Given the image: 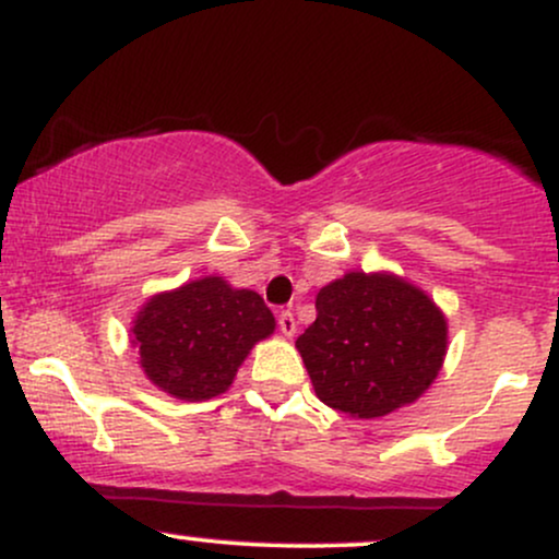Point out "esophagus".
<instances>
[{
  "label": "esophagus",
  "instance_id": "1",
  "mask_svg": "<svg viewBox=\"0 0 559 559\" xmlns=\"http://www.w3.org/2000/svg\"><path fill=\"white\" fill-rule=\"evenodd\" d=\"M278 331L284 333V336H294L297 333V320H294V312L284 310L278 316Z\"/></svg>",
  "mask_w": 559,
  "mask_h": 559
}]
</instances>
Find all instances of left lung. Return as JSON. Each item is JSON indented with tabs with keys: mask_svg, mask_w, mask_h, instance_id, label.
<instances>
[{
	"mask_svg": "<svg viewBox=\"0 0 559 559\" xmlns=\"http://www.w3.org/2000/svg\"><path fill=\"white\" fill-rule=\"evenodd\" d=\"M297 349L320 402L352 418H383L439 376L447 320L428 294L391 273H346L323 286Z\"/></svg>",
	"mask_w": 559,
	"mask_h": 559,
	"instance_id": "8db88e82",
	"label": "left lung"
}]
</instances>
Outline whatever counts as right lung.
<instances>
[{"instance_id": "right-lung-1", "label": "right lung", "mask_w": 559, "mask_h": 559, "mask_svg": "<svg viewBox=\"0 0 559 559\" xmlns=\"http://www.w3.org/2000/svg\"><path fill=\"white\" fill-rule=\"evenodd\" d=\"M275 329L258 292L230 288L217 275L157 294L133 320L141 368L176 400L204 402L234 383L254 344Z\"/></svg>"}]
</instances>
